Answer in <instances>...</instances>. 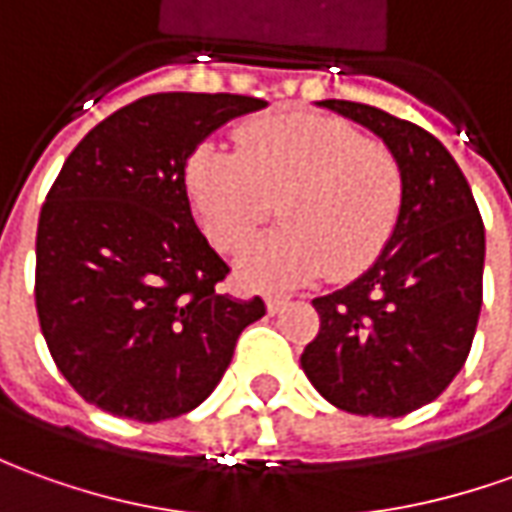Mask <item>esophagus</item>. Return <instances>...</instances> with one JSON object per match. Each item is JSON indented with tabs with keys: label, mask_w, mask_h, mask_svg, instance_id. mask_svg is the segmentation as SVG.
Returning a JSON list of instances; mask_svg holds the SVG:
<instances>
[{
	"label": "esophagus",
	"mask_w": 512,
	"mask_h": 512,
	"mask_svg": "<svg viewBox=\"0 0 512 512\" xmlns=\"http://www.w3.org/2000/svg\"><path fill=\"white\" fill-rule=\"evenodd\" d=\"M285 305H288V297H283V294H271V297H266V308H269V314H280Z\"/></svg>",
	"instance_id": "obj_1"
}]
</instances>
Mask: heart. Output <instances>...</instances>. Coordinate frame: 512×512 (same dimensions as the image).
Here are the masks:
<instances>
[{"mask_svg":"<svg viewBox=\"0 0 512 512\" xmlns=\"http://www.w3.org/2000/svg\"><path fill=\"white\" fill-rule=\"evenodd\" d=\"M238 151L201 142L184 184L210 238L238 249L274 210L283 227L249 243L238 274L257 288L353 277L395 232L403 182L395 156L325 114H280L238 128Z\"/></svg>","mask_w":512,"mask_h":512,"instance_id":"obj_1","label":"heart"}]
</instances>
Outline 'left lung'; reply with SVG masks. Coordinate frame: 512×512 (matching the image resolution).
<instances>
[{
	"instance_id": "obj_1",
	"label": "left lung",
	"mask_w": 512,
	"mask_h": 512,
	"mask_svg": "<svg viewBox=\"0 0 512 512\" xmlns=\"http://www.w3.org/2000/svg\"><path fill=\"white\" fill-rule=\"evenodd\" d=\"M319 106L384 139L403 198L373 266L314 300L319 333L300 364L336 409L403 417L434 401L471 353L482 308V215L460 165L429 131L364 103Z\"/></svg>"
}]
</instances>
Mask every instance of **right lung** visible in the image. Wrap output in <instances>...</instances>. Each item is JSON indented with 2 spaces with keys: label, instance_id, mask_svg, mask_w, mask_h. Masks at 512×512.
Listing matches in <instances>:
<instances>
[{
  "label": "right lung",
  "instance_id": "add662e5",
  "mask_svg": "<svg viewBox=\"0 0 512 512\" xmlns=\"http://www.w3.org/2000/svg\"><path fill=\"white\" fill-rule=\"evenodd\" d=\"M246 95L162 92L97 123L41 207L36 311L83 401L128 420L187 415L218 387L260 297L221 291L229 266L193 221L184 162Z\"/></svg>",
  "mask_w": 512,
  "mask_h": 512
}]
</instances>
